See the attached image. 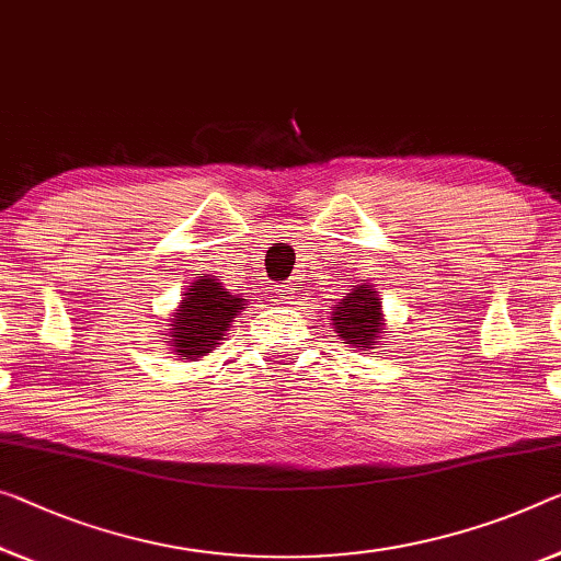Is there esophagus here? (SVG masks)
<instances>
[{"mask_svg":"<svg viewBox=\"0 0 561 561\" xmlns=\"http://www.w3.org/2000/svg\"><path fill=\"white\" fill-rule=\"evenodd\" d=\"M293 290H296V288H290V286H278V288H275V293H278L280 300H290L293 298Z\"/></svg>","mask_w":561,"mask_h":561,"instance_id":"34e87169","label":"esophagus"}]
</instances>
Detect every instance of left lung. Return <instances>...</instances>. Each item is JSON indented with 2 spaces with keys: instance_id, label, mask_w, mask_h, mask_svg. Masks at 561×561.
I'll list each match as a JSON object with an SVG mask.
<instances>
[{
  "instance_id": "8db88e82",
  "label": "left lung",
  "mask_w": 561,
  "mask_h": 561,
  "mask_svg": "<svg viewBox=\"0 0 561 561\" xmlns=\"http://www.w3.org/2000/svg\"><path fill=\"white\" fill-rule=\"evenodd\" d=\"M333 329L343 343H351L353 348H376L386 333L381 298L374 286H353L351 293L343 296L339 306L331 310Z\"/></svg>"
}]
</instances>
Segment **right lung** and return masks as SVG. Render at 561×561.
<instances>
[{
  "instance_id": "obj_1",
  "label": "right lung",
  "mask_w": 561,
  "mask_h": 561,
  "mask_svg": "<svg viewBox=\"0 0 561 561\" xmlns=\"http://www.w3.org/2000/svg\"><path fill=\"white\" fill-rule=\"evenodd\" d=\"M245 308V298L232 296V293L218 283V278H201L187 286L183 304L178 313L170 318V339L172 351L178 358H201L208 356L220 346L222 335L230 331L232 318H240Z\"/></svg>"
}]
</instances>
